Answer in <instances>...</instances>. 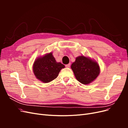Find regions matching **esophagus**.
I'll return each instance as SVG.
<instances>
[{
    "label": "esophagus",
    "instance_id": "1",
    "mask_svg": "<svg viewBox=\"0 0 128 128\" xmlns=\"http://www.w3.org/2000/svg\"><path fill=\"white\" fill-rule=\"evenodd\" d=\"M65 66H66V67H67V68L70 67V64H66Z\"/></svg>",
    "mask_w": 128,
    "mask_h": 128
}]
</instances>
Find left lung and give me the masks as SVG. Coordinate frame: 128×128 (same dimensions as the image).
I'll list each match as a JSON object with an SVG mask.
<instances>
[{
  "instance_id": "8db88e82",
  "label": "left lung",
  "mask_w": 128,
  "mask_h": 128,
  "mask_svg": "<svg viewBox=\"0 0 128 128\" xmlns=\"http://www.w3.org/2000/svg\"><path fill=\"white\" fill-rule=\"evenodd\" d=\"M71 68L76 78L83 84L92 82L100 73L99 64L96 61L84 56L77 57Z\"/></svg>"
}]
</instances>
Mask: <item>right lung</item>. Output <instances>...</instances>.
Segmentation results:
<instances>
[{
	"mask_svg": "<svg viewBox=\"0 0 128 128\" xmlns=\"http://www.w3.org/2000/svg\"><path fill=\"white\" fill-rule=\"evenodd\" d=\"M64 66L56 62L51 52L38 58L33 66V71L36 78L43 83H48L56 79Z\"/></svg>",
	"mask_w": 128,
	"mask_h": 128,
	"instance_id": "obj_1",
	"label": "right lung"
}]
</instances>
